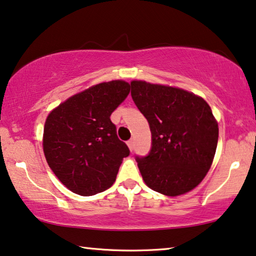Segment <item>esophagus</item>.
I'll use <instances>...</instances> for the list:
<instances>
[{
	"label": "esophagus",
	"mask_w": 256,
	"mask_h": 256,
	"mask_svg": "<svg viewBox=\"0 0 256 256\" xmlns=\"http://www.w3.org/2000/svg\"><path fill=\"white\" fill-rule=\"evenodd\" d=\"M127 144H128V146H129V149H130L132 151L134 150V140H129L128 142H127Z\"/></svg>",
	"instance_id": "obj_1"
}]
</instances>
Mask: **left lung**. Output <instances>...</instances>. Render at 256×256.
<instances>
[{
    "label": "left lung",
    "mask_w": 256,
    "mask_h": 256,
    "mask_svg": "<svg viewBox=\"0 0 256 256\" xmlns=\"http://www.w3.org/2000/svg\"><path fill=\"white\" fill-rule=\"evenodd\" d=\"M132 98L149 122L151 149L135 159L144 182L176 196L192 190L212 164L218 124L206 100L165 85L132 80Z\"/></svg>",
    "instance_id": "1"
}]
</instances>
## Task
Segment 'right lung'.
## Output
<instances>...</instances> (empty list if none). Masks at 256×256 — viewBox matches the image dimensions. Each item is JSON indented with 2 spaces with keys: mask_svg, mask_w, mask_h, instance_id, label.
Listing matches in <instances>:
<instances>
[{
  "mask_svg": "<svg viewBox=\"0 0 256 256\" xmlns=\"http://www.w3.org/2000/svg\"><path fill=\"white\" fill-rule=\"evenodd\" d=\"M129 92L130 85L124 80L100 83L72 96L47 116L46 160L75 194L91 196L110 188L122 159L130 154L110 118Z\"/></svg>",
  "mask_w": 256,
  "mask_h": 256,
  "instance_id": "right-lung-1",
  "label": "right lung"
}]
</instances>
